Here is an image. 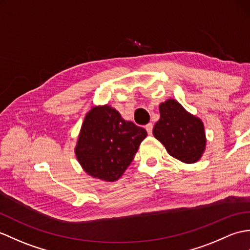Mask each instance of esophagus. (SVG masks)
<instances>
[{"label":"esophagus","mask_w":250,"mask_h":250,"mask_svg":"<svg viewBox=\"0 0 250 250\" xmlns=\"http://www.w3.org/2000/svg\"><path fill=\"white\" fill-rule=\"evenodd\" d=\"M152 129H153V125L151 123H149V124L146 125V130H147L149 135L152 134Z\"/></svg>","instance_id":"esophagus-1"}]
</instances>
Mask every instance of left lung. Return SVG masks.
<instances>
[{
	"label": "left lung",
	"mask_w": 250,
	"mask_h": 250,
	"mask_svg": "<svg viewBox=\"0 0 250 250\" xmlns=\"http://www.w3.org/2000/svg\"><path fill=\"white\" fill-rule=\"evenodd\" d=\"M161 117L154 125L153 135L164 145L167 152L183 163L198 161L206 147V134L201 120L188 113L176 100L160 105Z\"/></svg>",
	"instance_id": "left-lung-1"
}]
</instances>
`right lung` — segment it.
Instances as JSON below:
<instances>
[{
    "mask_svg": "<svg viewBox=\"0 0 250 250\" xmlns=\"http://www.w3.org/2000/svg\"><path fill=\"white\" fill-rule=\"evenodd\" d=\"M147 132L125 121L111 106L94 107L86 115L75 153L88 175L116 181L131 164Z\"/></svg>",
    "mask_w": 250,
    "mask_h": 250,
    "instance_id": "right-lung-1",
    "label": "right lung"
}]
</instances>
